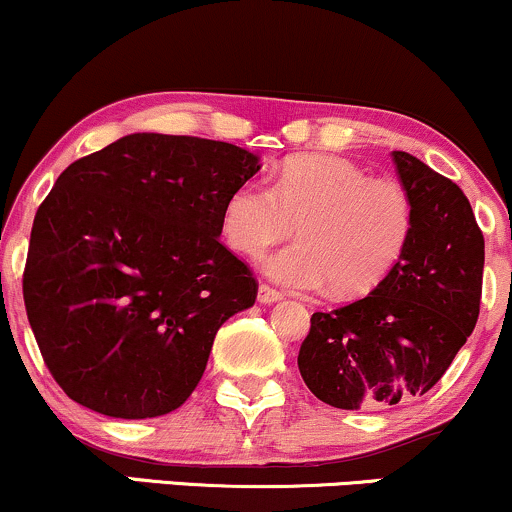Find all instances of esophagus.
<instances>
[{
    "label": "esophagus",
    "instance_id": "esophagus-1",
    "mask_svg": "<svg viewBox=\"0 0 512 512\" xmlns=\"http://www.w3.org/2000/svg\"><path fill=\"white\" fill-rule=\"evenodd\" d=\"M281 298H284V296H281V291H276L274 286H269V284H260V289H257V301L264 303V305L281 301Z\"/></svg>",
    "mask_w": 512,
    "mask_h": 512
}]
</instances>
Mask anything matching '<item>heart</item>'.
<instances>
[{"instance_id": "heart-1", "label": "heart", "mask_w": 512, "mask_h": 512, "mask_svg": "<svg viewBox=\"0 0 512 512\" xmlns=\"http://www.w3.org/2000/svg\"><path fill=\"white\" fill-rule=\"evenodd\" d=\"M301 240L272 252L264 272L296 291L332 286L339 298L378 289L414 233V202L397 180H375L339 156L291 161L272 185L248 180L223 204L221 231L245 257H260L296 228Z\"/></svg>"}]
</instances>
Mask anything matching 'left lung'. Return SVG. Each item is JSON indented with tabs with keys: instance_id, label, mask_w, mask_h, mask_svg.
Segmentation results:
<instances>
[{
	"instance_id": "8db88e82",
	"label": "left lung",
	"mask_w": 512,
	"mask_h": 512,
	"mask_svg": "<svg viewBox=\"0 0 512 512\" xmlns=\"http://www.w3.org/2000/svg\"><path fill=\"white\" fill-rule=\"evenodd\" d=\"M414 202V233L387 281L330 313H313L298 368L337 409H380L426 395L479 317L484 236L455 182L392 151Z\"/></svg>"
}]
</instances>
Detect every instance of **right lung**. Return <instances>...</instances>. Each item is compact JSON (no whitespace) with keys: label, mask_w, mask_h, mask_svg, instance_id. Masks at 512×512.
<instances>
[{"label":"right lung","mask_w":512,"mask_h":512,"mask_svg":"<svg viewBox=\"0 0 512 512\" xmlns=\"http://www.w3.org/2000/svg\"><path fill=\"white\" fill-rule=\"evenodd\" d=\"M260 170L240 146L129 134L79 158L35 214L23 301L69 399L151 419L192 395L257 281L221 245L223 204Z\"/></svg>","instance_id":"add662e5"}]
</instances>
